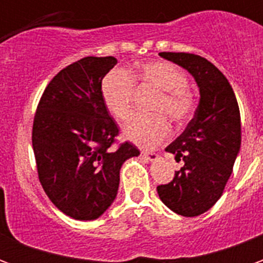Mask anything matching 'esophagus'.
I'll return each mask as SVG.
<instances>
[{
    "mask_svg": "<svg viewBox=\"0 0 263 263\" xmlns=\"http://www.w3.org/2000/svg\"><path fill=\"white\" fill-rule=\"evenodd\" d=\"M141 156H142L145 160H149V162H154V160L158 159V154L156 152H141Z\"/></svg>",
    "mask_w": 263,
    "mask_h": 263,
    "instance_id": "obj_1",
    "label": "esophagus"
}]
</instances>
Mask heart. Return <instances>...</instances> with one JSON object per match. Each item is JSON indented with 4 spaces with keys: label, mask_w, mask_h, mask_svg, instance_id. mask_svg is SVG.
I'll return each instance as SVG.
<instances>
[{
    "label": "heart",
    "mask_w": 263,
    "mask_h": 263,
    "mask_svg": "<svg viewBox=\"0 0 263 263\" xmlns=\"http://www.w3.org/2000/svg\"><path fill=\"white\" fill-rule=\"evenodd\" d=\"M159 90L152 103L151 115H134L124 126V137L142 148H152L169 135V122L165 112L175 124L182 125L192 117L194 98L189 91L187 77L182 70L165 60H152L139 65L132 77L126 70L114 69L101 83V97L109 114L117 120H126L132 112L135 83Z\"/></svg>",
    "instance_id": "b5f03b06"
}]
</instances>
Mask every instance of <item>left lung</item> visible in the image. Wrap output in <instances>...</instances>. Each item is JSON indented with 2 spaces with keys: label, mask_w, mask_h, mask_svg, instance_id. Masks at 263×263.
<instances>
[{
  "label": "left lung",
  "mask_w": 263,
  "mask_h": 263,
  "mask_svg": "<svg viewBox=\"0 0 263 263\" xmlns=\"http://www.w3.org/2000/svg\"><path fill=\"white\" fill-rule=\"evenodd\" d=\"M159 54L193 76L200 101L186 129L166 148L184 163L171 183L158 186V194L176 214L196 217L218 201L231 176L241 149L239 108L231 84L209 60L193 53Z\"/></svg>",
  "instance_id": "1"
}]
</instances>
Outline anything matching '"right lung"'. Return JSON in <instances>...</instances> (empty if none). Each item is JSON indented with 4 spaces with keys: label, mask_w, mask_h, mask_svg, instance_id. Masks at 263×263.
Masks as SVG:
<instances>
[{
    "label": "right lung",
    "mask_w": 263,
    "mask_h": 263,
    "mask_svg": "<svg viewBox=\"0 0 263 263\" xmlns=\"http://www.w3.org/2000/svg\"><path fill=\"white\" fill-rule=\"evenodd\" d=\"M112 56L83 58L60 70L37 104L32 146L45 193L74 220L103 215L118 193L124 162L138 156L129 142L112 151L118 125L101 97Z\"/></svg>",
    "instance_id": "right-lung-1"
}]
</instances>
